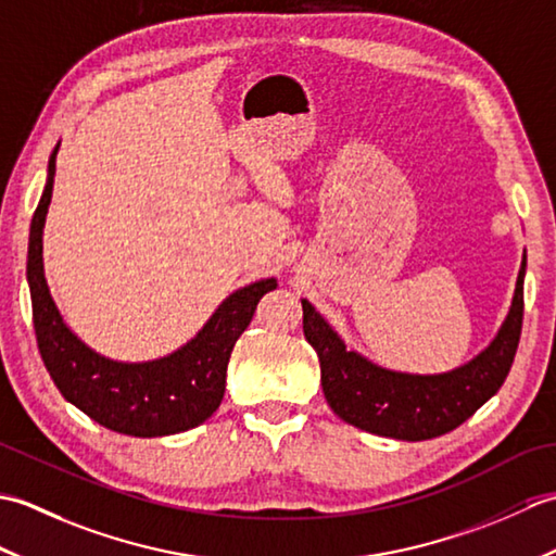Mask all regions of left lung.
Segmentation results:
<instances>
[{
    "mask_svg": "<svg viewBox=\"0 0 556 556\" xmlns=\"http://www.w3.org/2000/svg\"><path fill=\"white\" fill-rule=\"evenodd\" d=\"M526 255L518 269L511 308L490 344L454 370L418 375L389 370L346 349L334 327L301 299L303 334L320 358L329 408L353 428L420 442L458 428L500 392L521 339Z\"/></svg>",
    "mask_w": 556,
    "mask_h": 556,
    "instance_id": "8db88e82",
    "label": "left lung"
}]
</instances>
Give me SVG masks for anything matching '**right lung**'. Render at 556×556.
<instances>
[{"instance_id":"obj_1","label":"right lung","mask_w":556,"mask_h":556,"mask_svg":"<svg viewBox=\"0 0 556 556\" xmlns=\"http://www.w3.org/2000/svg\"><path fill=\"white\" fill-rule=\"evenodd\" d=\"M56 152L59 143L47 164V184L28 239L33 325L47 372L68 404L108 430L167 437L198 428L219 408L236 339L251 325L257 301L277 289V279H257L229 293L203 329L167 356L143 363L102 356L71 332L45 279L42 229L52 203Z\"/></svg>"}]
</instances>
